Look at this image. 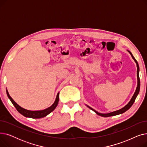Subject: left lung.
I'll return each instance as SVG.
<instances>
[{"instance_id": "1", "label": "left lung", "mask_w": 147, "mask_h": 147, "mask_svg": "<svg viewBox=\"0 0 147 147\" xmlns=\"http://www.w3.org/2000/svg\"><path fill=\"white\" fill-rule=\"evenodd\" d=\"M129 52L130 53L131 56H132V57L133 58V59L135 60V61L136 62V65H137V78H138V85H137V87H136V90H135V92L134 95H133L132 99H131V100L130 101V102L125 107L122 108L121 109L119 110H117V111H114V112H111V113H107V114H102V113H99L98 112H97L96 111H95V110H94L93 109H92V108H90V107L88 106L90 109H91L92 110H93L94 111H95L97 114H98L99 115H101V116H102V117H110V116H114V115H118V114H122L123 113H125V111H126L127 110H129L130 108L131 107V106H132L133 105V104L134 103L135 101V99L138 95V94H139V92H140V77H139V70H140V68H139V65H138V63L137 61L135 59V58L134 57V56L132 55V53H131L129 51Z\"/></svg>"}]
</instances>
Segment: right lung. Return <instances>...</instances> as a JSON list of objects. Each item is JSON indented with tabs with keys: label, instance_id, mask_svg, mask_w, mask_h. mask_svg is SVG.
Wrapping results in <instances>:
<instances>
[{
	"label": "right lung",
	"instance_id": "1",
	"mask_svg": "<svg viewBox=\"0 0 147 147\" xmlns=\"http://www.w3.org/2000/svg\"><path fill=\"white\" fill-rule=\"evenodd\" d=\"M6 94L7 96L11 100V101L12 102V104L14 105L15 107V109H17V110L22 115H24V116L26 117H30V118H33V119H40L46 116L48 114L51 113L52 111H53L54 110H55V108L57 107L58 101H59V93L57 94L55 101L54 102V103L48 109H46L43 110H40V111H30V110H27L21 107L20 105H18L16 102H15L13 99L10 96L8 92L6 90Z\"/></svg>",
	"mask_w": 147,
	"mask_h": 147
}]
</instances>
